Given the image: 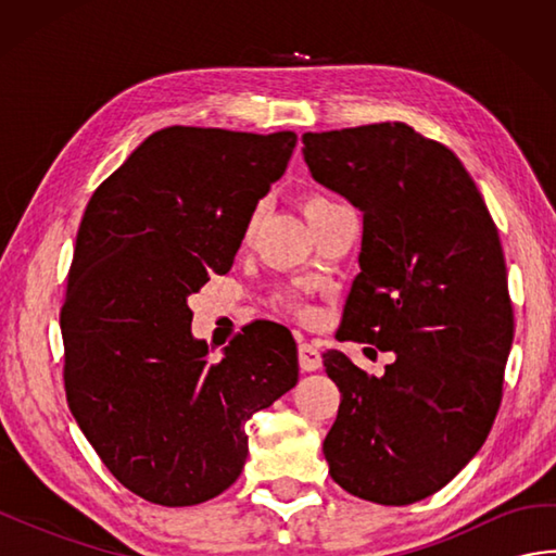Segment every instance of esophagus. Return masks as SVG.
<instances>
[{
  "instance_id": "34e87169",
  "label": "esophagus",
  "mask_w": 556,
  "mask_h": 556,
  "mask_svg": "<svg viewBox=\"0 0 556 556\" xmlns=\"http://www.w3.org/2000/svg\"><path fill=\"white\" fill-rule=\"evenodd\" d=\"M299 363L305 372H313L323 365V353L315 344H308V341H303L299 346Z\"/></svg>"
}]
</instances>
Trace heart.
Masks as SVG:
<instances>
[{"mask_svg":"<svg viewBox=\"0 0 556 556\" xmlns=\"http://www.w3.org/2000/svg\"><path fill=\"white\" fill-rule=\"evenodd\" d=\"M339 203H334L332 198H325V195H311V198H305V203H303V212H305V217H308V222L311 219H315L317 215H323V212H327V210H332V207H337ZM253 224H255V217L248 222V233L253 231ZM287 305H293V301L291 299H287L285 301Z\"/></svg>","mask_w":556,"mask_h":556,"instance_id":"1","label":"heart"}]
</instances>
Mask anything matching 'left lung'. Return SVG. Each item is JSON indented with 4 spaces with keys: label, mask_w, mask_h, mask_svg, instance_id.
I'll list each match as a JSON object with an SVG mask.
<instances>
[{
    "label": "left lung",
    "mask_w": 556,
    "mask_h": 556,
    "mask_svg": "<svg viewBox=\"0 0 556 556\" xmlns=\"http://www.w3.org/2000/svg\"><path fill=\"white\" fill-rule=\"evenodd\" d=\"M301 140L313 179L363 212L337 339L396 353L382 377L323 353L341 392L329 476L361 500L420 502L478 454L502 404L514 305L497 224L454 152L408 124Z\"/></svg>",
    "instance_id": "8db88e82"
}]
</instances>
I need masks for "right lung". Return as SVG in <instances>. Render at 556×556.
<instances>
[{
  "mask_svg": "<svg viewBox=\"0 0 556 556\" xmlns=\"http://www.w3.org/2000/svg\"><path fill=\"white\" fill-rule=\"evenodd\" d=\"M296 134L169 126L92 193L59 315L78 428L138 497L193 506L241 476L245 420L299 382L287 327L248 325L219 361L188 296L227 275Z\"/></svg>",
  "mask_w": 556,
  "mask_h": 556,
  "instance_id": "1",
  "label": "right lung"
}]
</instances>
